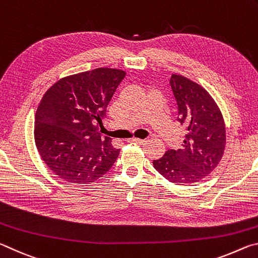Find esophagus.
<instances>
[{
    "mask_svg": "<svg viewBox=\"0 0 258 258\" xmlns=\"http://www.w3.org/2000/svg\"><path fill=\"white\" fill-rule=\"evenodd\" d=\"M130 142H134V143H140V145H142L143 142H146V140H143V139H138V138H131L130 140H128Z\"/></svg>",
    "mask_w": 258,
    "mask_h": 258,
    "instance_id": "34e87169",
    "label": "esophagus"
}]
</instances>
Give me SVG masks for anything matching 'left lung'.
<instances>
[{
  "label": "left lung",
  "mask_w": 258,
  "mask_h": 258,
  "mask_svg": "<svg viewBox=\"0 0 258 258\" xmlns=\"http://www.w3.org/2000/svg\"><path fill=\"white\" fill-rule=\"evenodd\" d=\"M171 83L177 103V120L185 128L182 148L167 150L154 160V167L166 180L178 185L202 181L223 157L226 134L221 109L198 83L173 74Z\"/></svg>",
  "instance_id": "left-lung-1"
}]
</instances>
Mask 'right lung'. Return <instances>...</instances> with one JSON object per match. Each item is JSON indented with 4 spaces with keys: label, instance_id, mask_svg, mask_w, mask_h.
Instances as JSON below:
<instances>
[{
    "label": "right lung",
    "instance_id": "obj_1",
    "mask_svg": "<svg viewBox=\"0 0 258 258\" xmlns=\"http://www.w3.org/2000/svg\"><path fill=\"white\" fill-rule=\"evenodd\" d=\"M125 75L104 67L78 73L61 78L43 95L35 113V145L50 171L63 181L89 184L118 158L119 149L100 135L97 125Z\"/></svg>",
    "mask_w": 258,
    "mask_h": 258
}]
</instances>
